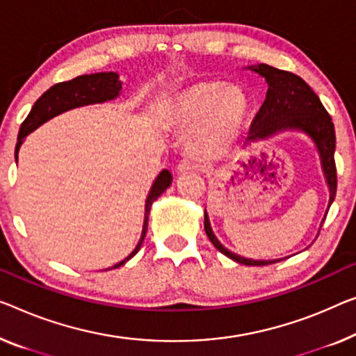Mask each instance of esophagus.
<instances>
[{
    "label": "esophagus",
    "mask_w": 356,
    "mask_h": 356,
    "mask_svg": "<svg viewBox=\"0 0 356 356\" xmlns=\"http://www.w3.org/2000/svg\"><path fill=\"white\" fill-rule=\"evenodd\" d=\"M201 164L195 160H182L177 164V171L179 172H188V171H200Z\"/></svg>",
    "instance_id": "esophagus-1"
}]
</instances>
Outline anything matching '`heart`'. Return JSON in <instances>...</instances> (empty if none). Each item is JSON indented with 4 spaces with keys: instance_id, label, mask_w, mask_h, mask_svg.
<instances>
[{
    "instance_id": "obj_1",
    "label": "heart",
    "mask_w": 356,
    "mask_h": 356,
    "mask_svg": "<svg viewBox=\"0 0 356 356\" xmlns=\"http://www.w3.org/2000/svg\"><path fill=\"white\" fill-rule=\"evenodd\" d=\"M249 102L238 86L196 81L164 100L161 115L179 131H192L190 148L200 155H219L240 134Z\"/></svg>"
}]
</instances>
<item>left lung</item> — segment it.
<instances>
[{
  "instance_id": "left-lung-1",
  "label": "left lung",
  "mask_w": 356,
  "mask_h": 356,
  "mask_svg": "<svg viewBox=\"0 0 356 356\" xmlns=\"http://www.w3.org/2000/svg\"><path fill=\"white\" fill-rule=\"evenodd\" d=\"M248 68L264 76L268 84L267 97H265L261 110H259V113L252 121L251 131H249V140L267 139V137L286 129L305 132L315 142L318 152H320L321 168L323 172H325L327 187H330L331 206L334 198H336L337 174L336 161H334L336 132H334V124L330 113L323 107L321 100L314 92V89L300 76L294 75V73L270 67L267 63H259V65ZM204 230L216 249H219L222 254H225L227 257H230L232 261L238 264L252 265V267L257 265L259 267V265H270L281 261V259H275V261H252V259H245L225 249L216 238L214 232H212L206 211Z\"/></svg>"
}]
</instances>
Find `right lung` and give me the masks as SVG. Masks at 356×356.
Returning a JSON list of instances; mask_svg holds the SVG:
<instances>
[{
    "label": "right lung",
    "instance_id": "right-lung-1",
    "mask_svg": "<svg viewBox=\"0 0 356 356\" xmlns=\"http://www.w3.org/2000/svg\"><path fill=\"white\" fill-rule=\"evenodd\" d=\"M121 81L118 79V73L113 72H102V73H92V75H81L70 79V81L57 83L54 86L47 89V91L36 100L33 107H31L29 116L20 126L19 137H17V145H15V161H17V153L19 148L22 145L24 137L29 136L31 131H35L36 127L46 123L47 120L54 118V116L63 113V111L83 107V105L89 104H100L107 102L115 97H118L121 91ZM172 182V176L168 169L160 172V176L156 177L155 184L150 190V193L147 196L145 201V219H144V229H142V236L134 251L127 256L124 261L116 264L113 268L120 267L124 262L129 261L131 257H134L137 251H139L142 243H144L147 225H148V214H150L152 203L160 196L164 190H166Z\"/></svg>",
    "mask_w": 356,
    "mask_h": 356
}]
</instances>
